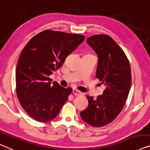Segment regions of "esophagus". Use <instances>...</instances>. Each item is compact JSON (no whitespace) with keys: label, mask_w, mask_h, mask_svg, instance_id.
<instances>
[{"label":"esophagus","mask_w":150,"mask_h":150,"mask_svg":"<svg viewBox=\"0 0 150 150\" xmlns=\"http://www.w3.org/2000/svg\"><path fill=\"white\" fill-rule=\"evenodd\" d=\"M73 94H74L75 96H78V95H80V94H81V93H80V91H77V90H76V89H74L73 90Z\"/></svg>","instance_id":"34e87169"}]
</instances>
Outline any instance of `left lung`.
<instances>
[{
    "mask_svg": "<svg viewBox=\"0 0 150 150\" xmlns=\"http://www.w3.org/2000/svg\"><path fill=\"white\" fill-rule=\"evenodd\" d=\"M86 41L97 54L96 77L106 88L96 99L86 96L88 105L80 117L88 125L99 127L111 123L123 109L131 88V67L125 52L109 35H95Z\"/></svg>",
    "mask_w": 150,
    "mask_h": 150,
    "instance_id": "obj_1",
    "label": "left lung"
}]
</instances>
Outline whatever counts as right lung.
<instances>
[{
    "mask_svg": "<svg viewBox=\"0 0 150 150\" xmlns=\"http://www.w3.org/2000/svg\"><path fill=\"white\" fill-rule=\"evenodd\" d=\"M84 39L47 29L33 37L22 50L16 68V92L21 107L35 121L45 123L56 118L68 100L72 89L52 83L50 76Z\"/></svg>",
    "mask_w": 150,
    "mask_h": 150,
    "instance_id": "add662e5",
    "label": "right lung"
}]
</instances>
